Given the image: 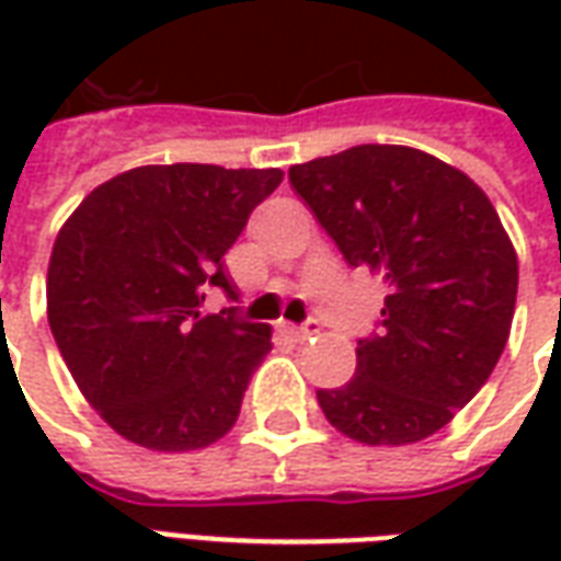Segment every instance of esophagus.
<instances>
[{"label": "esophagus", "mask_w": 561, "mask_h": 561, "mask_svg": "<svg viewBox=\"0 0 561 561\" xmlns=\"http://www.w3.org/2000/svg\"><path fill=\"white\" fill-rule=\"evenodd\" d=\"M282 333L294 342H306L309 336H316L318 333V321H306V324H282Z\"/></svg>", "instance_id": "34e87169"}]
</instances>
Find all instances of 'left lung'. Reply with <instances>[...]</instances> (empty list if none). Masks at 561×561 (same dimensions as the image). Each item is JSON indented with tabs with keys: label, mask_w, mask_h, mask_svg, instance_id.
Masks as SVG:
<instances>
[{
	"label": "left lung",
	"mask_w": 561,
	"mask_h": 561,
	"mask_svg": "<svg viewBox=\"0 0 561 561\" xmlns=\"http://www.w3.org/2000/svg\"><path fill=\"white\" fill-rule=\"evenodd\" d=\"M294 192L348 267L385 276L378 330L357 340V373L318 390L328 421L364 445L438 433L505 352L517 255L478 185L430 152L364 144L294 164Z\"/></svg>",
	"instance_id": "left-lung-1"
}]
</instances>
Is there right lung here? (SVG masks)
Here are the masks:
<instances>
[{"label":"right lung","instance_id":"add662e5","mask_svg":"<svg viewBox=\"0 0 561 561\" xmlns=\"http://www.w3.org/2000/svg\"><path fill=\"white\" fill-rule=\"evenodd\" d=\"M279 183V168L147 164L83 197L56 237L47 321L80 393L128 442L197 450L237 421L270 324L201 306L209 288L237 300L225 252Z\"/></svg>","mask_w":561,"mask_h":561}]
</instances>
